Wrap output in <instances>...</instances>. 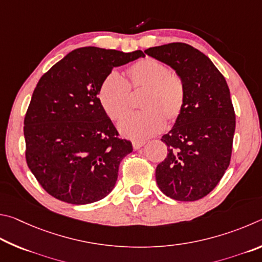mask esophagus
I'll list each match as a JSON object with an SVG mask.
<instances>
[{"label": "esophagus", "instance_id": "obj_1", "mask_svg": "<svg viewBox=\"0 0 262 262\" xmlns=\"http://www.w3.org/2000/svg\"><path fill=\"white\" fill-rule=\"evenodd\" d=\"M145 145V141H132V146H134L135 149H139Z\"/></svg>", "mask_w": 262, "mask_h": 262}]
</instances>
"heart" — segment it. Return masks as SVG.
Listing matches in <instances>:
<instances>
[{
	"label": "heart",
	"mask_w": 262,
	"mask_h": 262,
	"mask_svg": "<svg viewBox=\"0 0 262 262\" xmlns=\"http://www.w3.org/2000/svg\"><path fill=\"white\" fill-rule=\"evenodd\" d=\"M126 81L113 71L99 89V101L105 114L117 121L128 108L130 91H143L139 112L127 114L118 124L126 138L143 140L161 132L164 119L171 122L180 116L185 103V85L182 78L155 58H143L127 69Z\"/></svg>",
	"instance_id": "heart-1"
}]
</instances>
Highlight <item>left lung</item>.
<instances>
[{
	"mask_svg": "<svg viewBox=\"0 0 262 262\" xmlns=\"http://www.w3.org/2000/svg\"><path fill=\"white\" fill-rule=\"evenodd\" d=\"M173 69L185 85V103L162 141L168 155L155 170L158 186L178 201L204 198L229 167L236 116L222 73L200 50L172 42L145 50Z\"/></svg>",
	"mask_w": 262,
	"mask_h": 262,
	"instance_id": "8db88e82",
	"label": "left lung"
}]
</instances>
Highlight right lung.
<instances>
[{"instance_id": "right-lung-1", "label": "right lung", "mask_w": 262, "mask_h": 262, "mask_svg": "<svg viewBox=\"0 0 262 262\" xmlns=\"http://www.w3.org/2000/svg\"><path fill=\"white\" fill-rule=\"evenodd\" d=\"M144 56L141 50L82 47L40 78L24 119L26 162L54 198L86 205L113 191L119 163L134 148L118 138L99 89L113 68Z\"/></svg>"}]
</instances>
